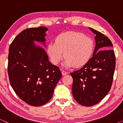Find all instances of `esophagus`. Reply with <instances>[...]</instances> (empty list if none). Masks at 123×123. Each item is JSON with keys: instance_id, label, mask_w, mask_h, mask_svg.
<instances>
[{"instance_id": "1", "label": "esophagus", "mask_w": 123, "mask_h": 123, "mask_svg": "<svg viewBox=\"0 0 123 123\" xmlns=\"http://www.w3.org/2000/svg\"><path fill=\"white\" fill-rule=\"evenodd\" d=\"M62 74H63V75H66V74H67V72H65V71H64V70H62Z\"/></svg>"}]
</instances>
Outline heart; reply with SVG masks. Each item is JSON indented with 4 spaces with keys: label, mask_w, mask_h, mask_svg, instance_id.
Returning a JSON list of instances; mask_svg holds the SVG:
<instances>
[{
    "label": "heart",
    "mask_w": 123,
    "mask_h": 123,
    "mask_svg": "<svg viewBox=\"0 0 123 123\" xmlns=\"http://www.w3.org/2000/svg\"><path fill=\"white\" fill-rule=\"evenodd\" d=\"M93 49V42L90 37L82 33L68 31L59 35L55 43H50L47 52L54 64H58L64 55L65 66L78 68L88 63Z\"/></svg>",
    "instance_id": "b5f03b06"
}]
</instances>
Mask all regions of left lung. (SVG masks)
<instances>
[{
  "mask_svg": "<svg viewBox=\"0 0 123 123\" xmlns=\"http://www.w3.org/2000/svg\"><path fill=\"white\" fill-rule=\"evenodd\" d=\"M89 28L96 35L93 56L80 69L70 73L73 80L74 98L85 106L96 105L108 93L115 68V55L111 49V41L100 32Z\"/></svg>",
  "mask_w": 123,
  "mask_h": 123,
  "instance_id": "left-lung-1",
  "label": "left lung"
}]
</instances>
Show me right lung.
I'll return each mask as SVG.
<instances>
[{
	"label": "right lung",
	"instance_id": "right-lung-1",
	"mask_svg": "<svg viewBox=\"0 0 123 123\" xmlns=\"http://www.w3.org/2000/svg\"><path fill=\"white\" fill-rule=\"evenodd\" d=\"M45 27L30 28L17 36L9 49L8 74L16 95L28 105L42 106L50 101L62 76L59 68L49 61L43 48L33 41L45 44Z\"/></svg>",
	"mask_w": 123,
	"mask_h": 123
}]
</instances>
